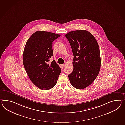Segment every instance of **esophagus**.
I'll return each instance as SVG.
<instances>
[{"label":"esophagus","mask_w":125,"mask_h":125,"mask_svg":"<svg viewBox=\"0 0 125 125\" xmlns=\"http://www.w3.org/2000/svg\"><path fill=\"white\" fill-rule=\"evenodd\" d=\"M64 64H62V65H61V67H62V68H64Z\"/></svg>","instance_id":"1"}]
</instances>
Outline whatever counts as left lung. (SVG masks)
Here are the masks:
<instances>
[{
	"label": "left lung",
	"mask_w": 125,
	"mask_h": 125,
	"mask_svg": "<svg viewBox=\"0 0 125 125\" xmlns=\"http://www.w3.org/2000/svg\"><path fill=\"white\" fill-rule=\"evenodd\" d=\"M73 55V72L68 77L71 85L82 89L90 85L100 70V53L94 37L86 30L71 31L65 35Z\"/></svg>",
	"instance_id": "1"
}]
</instances>
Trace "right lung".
<instances>
[{
	"instance_id": "obj_1",
	"label": "right lung",
	"mask_w": 125,
	"mask_h": 125,
	"mask_svg": "<svg viewBox=\"0 0 125 125\" xmlns=\"http://www.w3.org/2000/svg\"><path fill=\"white\" fill-rule=\"evenodd\" d=\"M60 36L38 31L30 37L25 46L22 56L25 69L31 81L41 89L54 87L61 72L55 60L49 62L53 55L52 42Z\"/></svg>"
}]
</instances>
